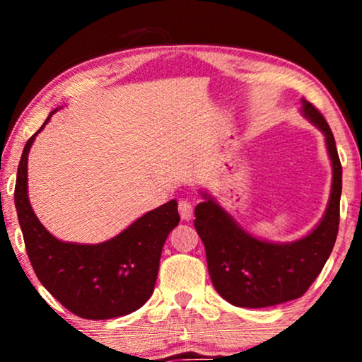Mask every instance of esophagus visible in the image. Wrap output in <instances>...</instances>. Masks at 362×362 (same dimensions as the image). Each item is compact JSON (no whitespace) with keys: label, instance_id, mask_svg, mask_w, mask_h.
<instances>
[{"label":"esophagus","instance_id":"34e87169","mask_svg":"<svg viewBox=\"0 0 362 362\" xmlns=\"http://www.w3.org/2000/svg\"><path fill=\"white\" fill-rule=\"evenodd\" d=\"M177 211H180V216L182 221H189L192 217V204L189 201H180V204H177Z\"/></svg>","mask_w":362,"mask_h":362}]
</instances>
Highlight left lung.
Instances as JSON below:
<instances>
[{"label": "left lung", "mask_w": 362, "mask_h": 362, "mask_svg": "<svg viewBox=\"0 0 362 362\" xmlns=\"http://www.w3.org/2000/svg\"><path fill=\"white\" fill-rule=\"evenodd\" d=\"M300 112L325 136L331 161L329 199L318 224L291 242H270L245 230L206 189L196 206L194 227L206 249L207 270L222 298L242 308H265L296 300L310 288L333 250L343 189L336 141L323 115L301 98Z\"/></svg>", "instance_id": "1"}]
</instances>
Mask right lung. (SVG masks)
Masks as SVG:
<instances>
[{
    "label": "right lung",
    "instance_id": "1",
    "mask_svg": "<svg viewBox=\"0 0 362 362\" xmlns=\"http://www.w3.org/2000/svg\"><path fill=\"white\" fill-rule=\"evenodd\" d=\"M62 108V107H59ZM42 127L29 138L18 166L14 206L24 245L37 279L54 298L86 320H110L141 308L155 290L163 245L180 222L171 199L98 244L64 242L34 214L28 196V155Z\"/></svg>",
    "mask_w": 362,
    "mask_h": 362
}]
</instances>
